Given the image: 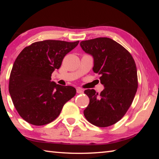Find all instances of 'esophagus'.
<instances>
[{"label": "esophagus", "mask_w": 159, "mask_h": 159, "mask_svg": "<svg viewBox=\"0 0 159 159\" xmlns=\"http://www.w3.org/2000/svg\"><path fill=\"white\" fill-rule=\"evenodd\" d=\"M76 92H77V93L80 94V93H83V90L80 88H78L77 89H76Z\"/></svg>", "instance_id": "34e87169"}]
</instances>
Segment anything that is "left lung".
Masks as SVG:
<instances>
[{
    "mask_svg": "<svg viewBox=\"0 0 159 159\" xmlns=\"http://www.w3.org/2000/svg\"><path fill=\"white\" fill-rule=\"evenodd\" d=\"M85 52L94 59L93 71L100 75L104 89L99 95L85 90L90 103L83 111L86 119L98 127L115 124L130 107L138 87L136 64L130 53L109 38L81 41Z\"/></svg>",
    "mask_w": 159,
    "mask_h": 159,
    "instance_id": "8db88e82",
    "label": "left lung"
}]
</instances>
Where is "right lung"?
I'll list each match as a JSON object with an SVG mask.
<instances>
[{"mask_svg":"<svg viewBox=\"0 0 159 159\" xmlns=\"http://www.w3.org/2000/svg\"><path fill=\"white\" fill-rule=\"evenodd\" d=\"M79 41L45 40L24 48L13 64L9 93L20 116L30 124L43 125L53 121L76 90L51 81L67 53Z\"/></svg>","mask_w":159,"mask_h":159,"instance_id":"1","label":"right lung"}]
</instances>
